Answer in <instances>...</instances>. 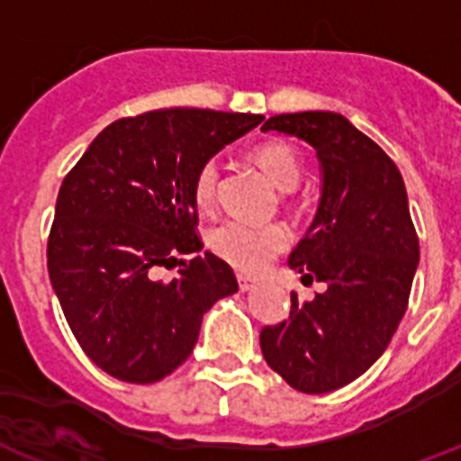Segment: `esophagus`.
Returning <instances> with one entry per match:
<instances>
[{
  "label": "esophagus",
  "instance_id": "obj_1",
  "mask_svg": "<svg viewBox=\"0 0 461 461\" xmlns=\"http://www.w3.org/2000/svg\"><path fill=\"white\" fill-rule=\"evenodd\" d=\"M237 281H239V290H241V293L255 288V278L246 276V274H237Z\"/></svg>",
  "mask_w": 461,
  "mask_h": 461
}]
</instances>
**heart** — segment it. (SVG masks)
Instances as JSON below:
<instances>
[{"instance_id":"heart-1","label":"heart","mask_w":461,"mask_h":461,"mask_svg":"<svg viewBox=\"0 0 461 461\" xmlns=\"http://www.w3.org/2000/svg\"><path fill=\"white\" fill-rule=\"evenodd\" d=\"M250 158L260 166L267 176L281 189H295L303 180V157L295 147L285 140H265L253 147ZM220 166L215 158H208L199 166L192 183L196 206L211 208L218 199ZM290 246V231L281 222H246V220H224L208 231V249L220 260L231 265L239 272L260 274Z\"/></svg>"}]
</instances>
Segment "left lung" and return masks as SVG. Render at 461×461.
Listing matches in <instances>:
<instances>
[{"mask_svg": "<svg viewBox=\"0 0 461 461\" xmlns=\"http://www.w3.org/2000/svg\"><path fill=\"white\" fill-rule=\"evenodd\" d=\"M262 131L295 135L319 154V211L288 265L303 284L328 285L312 303L290 293L288 321L262 328V354L297 392H335L384 354L408 309L420 239L403 177L377 142L335 112L276 114Z\"/></svg>", "mask_w": 461, "mask_h": 461, "instance_id": "8db88e82", "label": "left lung"}]
</instances>
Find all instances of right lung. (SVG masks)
<instances>
[{
	"label": "right lung",
	"instance_id": "obj_1",
	"mask_svg": "<svg viewBox=\"0 0 461 461\" xmlns=\"http://www.w3.org/2000/svg\"><path fill=\"white\" fill-rule=\"evenodd\" d=\"M262 114L173 107L110 123L65 176L46 260L58 303L84 354L131 384L164 380L187 361L201 319L237 276L201 253L192 183L199 166ZM166 285L153 274L175 266Z\"/></svg>",
	"mask_w": 461,
	"mask_h": 461
}]
</instances>
